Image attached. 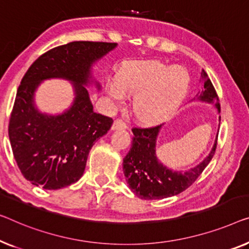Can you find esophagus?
<instances>
[{
	"label": "esophagus",
	"mask_w": 249,
	"mask_h": 249,
	"mask_svg": "<svg viewBox=\"0 0 249 249\" xmlns=\"http://www.w3.org/2000/svg\"><path fill=\"white\" fill-rule=\"evenodd\" d=\"M127 127V126H126V124L124 123L123 121L122 120H115L114 121V123H113V126H112V129H124V128H126Z\"/></svg>",
	"instance_id": "esophagus-1"
}]
</instances>
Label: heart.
<instances>
[{
  "label": "heart",
  "instance_id": "heart-1",
  "mask_svg": "<svg viewBox=\"0 0 249 249\" xmlns=\"http://www.w3.org/2000/svg\"><path fill=\"white\" fill-rule=\"evenodd\" d=\"M190 76L182 67H169L155 60L133 61L107 84L113 104L134 94L133 112L144 123H157L176 112L188 94Z\"/></svg>",
  "mask_w": 249,
  "mask_h": 249
}]
</instances>
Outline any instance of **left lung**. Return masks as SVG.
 <instances>
[{"instance_id":"obj_1","label":"left lung","mask_w":249,"mask_h":249,"mask_svg":"<svg viewBox=\"0 0 249 249\" xmlns=\"http://www.w3.org/2000/svg\"><path fill=\"white\" fill-rule=\"evenodd\" d=\"M201 83L203 89L192 101L213 104L220 113L219 99L213 83L202 69ZM220 122V116H219ZM163 124L147 128L132 129V146L123 160V171L128 187L134 195L144 200L169 198L181 194L198 179L213 159L217 146V137L209 154L195 168L177 171L165 166L157 155V140ZM218 136V134H217Z\"/></svg>"}]
</instances>
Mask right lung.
<instances>
[{"instance_id":"right-lung-1","label":"right lung","mask_w":249,"mask_h":249,"mask_svg":"<svg viewBox=\"0 0 249 249\" xmlns=\"http://www.w3.org/2000/svg\"><path fill=\"white\" fill-rule=\"evenodd\" d=\"M117 43L73 41L53 48L33 62L18 86L9 124L14 159L23 177L46 190H58L83 177L89 151L112 127L113 120L94 112L87 86L95 62ZM60 77L73 84L75 98L64 113L40 112L34 95L43 80Z\"/></svg>"}]
</instances>
